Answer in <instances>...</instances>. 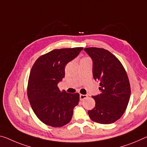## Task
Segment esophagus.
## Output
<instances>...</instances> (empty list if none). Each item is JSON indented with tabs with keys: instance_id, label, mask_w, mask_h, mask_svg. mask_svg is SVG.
I'll return each instance as SVG.
<instances>
[{
	"instance_id": "1",
	"label": "esophagus",
	"mask_w": 147,
	"mask_h": 147,
	"mask_svg": "<svg viewBox=\"0 0 147 147\" xmlns=\"http://www.w3.org/2000/svg\"><path fill=\"white\" fill-rule=\"evenodd\" d=\"M87 97V95H86V94H80V100H84V99H85Z\"/></svg>"
}]
</instances>
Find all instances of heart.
Wrapping results in <instances>:
<instances>
[{
	"label": "heart",
	"instance_id": "1",
	"mask_svg": "<svg viewBox=\"0 0 147 147\" xmlns=\"http://www.w3.org/2000/svg\"><path fill=\"white\" fill-rule=\"evenodd\" d=\"M85 58H83V59H85Z\"/></svg>",
	"mask_w": 147,
	"mask_h": 147
}]
</instances>
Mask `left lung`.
<instances>
[{
  "mask_svg": "<svg viewBox=\"0 0 147 147\" xmlns=\"http://www.w3.org/2000/svg\"><path fill=\"white\" fill-rule=\"evenodd\" d=\"M84 50L92 60V75L100 83V94L92 96L95 107L88 114L96 123H114L123 114L130 98L127 73L119 60L108 51L96 47Z\"/></svg>",
  "mask_w": 147,
  "mask_h": 147,
  "instance_id": "obj_1",
  "label": "left lung"
}]
</instances>
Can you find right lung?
Here are the masks:
<instances>
[{"label":"right lung","instance_id":"add662e5","mask_svg":"<svg viewBox=\"0 0 147 147\" xmlns=\"http://www.w3.org/2000/svg\"><path fill=\"white\" fill-rule=\"evenodd\" d=\"M83 49H55L40 56L31 69L28 99L37 118L47 125L60 127L71 121L80 94L60 91L58 83L64 78L67 63L77 57Z\"/></svg>","mask_w":147,"mask_h":147}]
</instances>
